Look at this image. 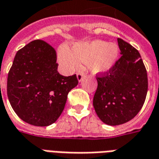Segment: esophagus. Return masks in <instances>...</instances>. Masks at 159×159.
<instances>
[{
    "label": "esophagus",
    "mask_w": 159,
    "mask_h": 159,
    "mask_svg": "<svg viewBox=\"0 0 159 159\" xmlns=\"http://www.w3.org/2000/svg\"><path fill=\"white\" fill-rule=\"evenodd\" d=\"M76 76H77V80H78V82H81V81L83 80V76H84V74L79 72V73H77Z\"/></svg>",
    "instance_id": "obj_1"
}]
</instances>
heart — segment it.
<instances>
[{
    "label": "heart",
    "mask_w": 159,
    "mask_h": 159,
    "mask_svg": "<svg viewBox=\"0 0 159 159\" xmlns=\"http://www.w3.org/2000/svg\"><path fill=\"white\" fill-rule=\"evenodd\" d=\"M118 56V47L103 40L76 43L70 50L66 47L59 49L60 63L66 70L78 68L81 62L88 61V67L93 73H102L109 70Z\"/></svg>",
    "instance_id": "heart-1"
}]
</instances>
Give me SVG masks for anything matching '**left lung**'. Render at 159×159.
Instances as JSON below:
<instances>
[{
  "label": "left lung",
  "mask_w": 159,
  "mask_h": 159,
  "mask_svg": "<svg viewBox=\"0 0 159 159\" xmlns=\"http://www.w3.org/2000/svg\"><path fill=\"white\" fill-rule=\"evenodd\" d=\"M121 56L108 71L98 73L93 107L109 125L126 123L138 114L148 93V73L138 50L118 39Z\"/></svg>",
  "instance_id": "left-lung-1"
}]
</instances>
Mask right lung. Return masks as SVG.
<instances>
[{
  "label": "right lung",
  "instance_id": "obj_1",
  "mask_svg": "<svg viewBox=\"0 0 159 159\" xmlns=\"http://www.w3.org/2000/svg\"><path fill=\"white\" fill-rule=\"evenodd\" d=\"M55 49L40 39L19 50L7 76V97L20 119L36 126L53 124L61 115L76 74L59 73Z\"/></svg>",
  "mask_w": 159,
  "mask_h": 159
}]
</instances>
